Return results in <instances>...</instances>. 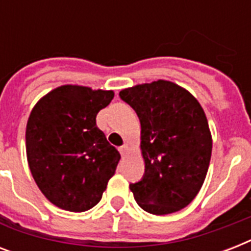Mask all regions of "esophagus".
Returning a JSON list of instances; mask_svg holds the SVG:
<instances>
[{"instance_id":"34e87169","label":"esophagus","mask_w":251,"mask_h":251,"mask_svg":"<svg viewBox=\"0 0 251 251\" xmlns=\"http://www.w3.org/2000/svg\"><path fill=\"white\" fill-rule=\"evenodd\" d=\"M118 151H120V153H121L122 156H125L126 153L129 152V145H122L121 147H120V149H118Z\"/></svg>"}]
</instances>
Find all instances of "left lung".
Instances as JSON below:
<instances>
[{"instance_id": "8db88e82", "label": "left lung", "mask_w": 251, "mask_h": 251, "mask_svg": "<svg viewBox=\"0 0 251 251\" xmlns=\"http://www.w3.org/2000/svg\"><path fill=\"white\" fill-rule=\"evenodd\" d=\"M139 117L145 175L130 183L141 208L167 215L186 207L198 194L210 165L212 139L197 99L168 80L120 92Z\"/></svg>"}]
</instances>
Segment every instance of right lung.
<instances>
[{"label": "right lung", "mask_w": 251, "mask_h": 251, "mask_svg": "<svg viewBox=\"0 0 251 251\" xmlns=\"http://www.w3.org/2000/svg\"><path fill=\"white\" fill-rule=\"evenodd\" d=\"M113 96V91L61 86L29 114V169L41 193L62 210L83 212L96 206L114 175L121 156L96 126V114Z\"/></svg>", "instance_id": "obj_1"}]
</instances>
